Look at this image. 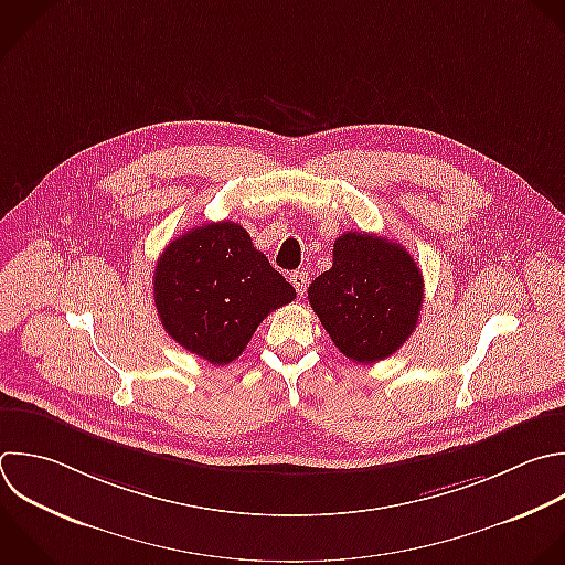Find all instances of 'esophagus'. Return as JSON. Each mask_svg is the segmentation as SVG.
<instances>
[{
  "instance_id": "1",
  "label": "esophagus",
  "mask_w": 565,
  "mask_h": 565,
  "mask_svg": "<svg viewBox=\"0 0 565 565\" xmlns=\"http://www.w3.org/2000/svg\"><path fill=\"white\" fill-rule=\"evenodd\" d=\"M289 280H291V285H294V289L298 291V296H302L305 291H307V285H309V274L307 271H294L291 276H289Z\"/></svg>"
}]
</instances>
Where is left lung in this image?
Instances as JSON below:
<instances>
[{
	"instance_id": "obj_1",
	"label": "left lung",
	"mask_w": 565,
	"mask_h": 565,
	"mask_svg": "<svg viewBox=\"0 0 565 565\" xmlns=\"http://www.w3.org/2000/svg\"><path fill=\"white\" fill-rule=\"evenodd\" d=\"M307 294L340 353L373 364L393 355L417 327L424 278L399 243L347 232L333 243L331 269Z\"/></svg>"
}]
</instances>
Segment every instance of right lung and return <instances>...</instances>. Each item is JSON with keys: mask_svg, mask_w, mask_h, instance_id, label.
I'll list each match as a JSON object with an SVG mask.
<instances>
[{"mask_svg": "<svg viewBox=\"0 0 565 565\" xmlns=\"http://www.w3.org/2000/svg\"><path fill=\"white\" fill-rule=\"evenodd\" d=\"M152 285L168 335L218 366L245 351L269 311L296 298L232 221L205 223L172 241L157 260Z\"/></svg>", "mask_w": 565, "mask_h": 565, "instance_id": "obj_1", "label": "right lung"}]
</instances>
